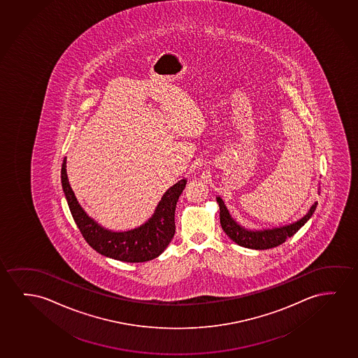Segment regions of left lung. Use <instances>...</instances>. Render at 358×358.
I'll return each instance as SVG.
<instances>
[{
  "mask_svg": "<svg viewBox=\"0 0 358 358\" xmlns=\"http://www.w3.org/2000/svg\"><path fill=\"white\" fill-rule=\"evenodd\" d=\"M217 202L220 205V221H221L222 229L224 231L227 236L241 247L257 249V250L271 249L286 242V239L294 236L299 231V228L307 223L308 220L315 211L317 205V202H314V205L310 207V210L308 211L306 216L288 226L262 229V231H249L244 227L239 226L237 222L233 220L221 197L217 196Z\"/></svg>",
  "mask_w": 358,
  "mask_h": 358,
  "instance_id": "left-lung-1",
  "label": "left lung"
}]
</instances>
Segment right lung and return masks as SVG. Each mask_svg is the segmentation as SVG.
Masks as SVG:
<instances>
[{
	"label": "right lung",
	"mask_w": 358,
	"mask_h": 358,
	"mask_svg": "<svg viewBox=\"0 0 358 358\" xmlns=\"http://www.w3.org/2000/svg\"><path fill=\"white\" fill-rule=\"evenodd\" d=\"M61 182L76 224L96 252L120 262H145L159 257L174 237L176 202L187 185V179L179 180L164 192L148 221L125 232L106 229L87 215L71 189L66 173V158L61 168Z\"/></svg>",
	"instance_id": "add662e5"
}]
</instances>
